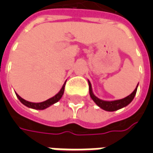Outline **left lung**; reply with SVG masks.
Returning <instances> with one entry per match:
<instances>
[{"instance_id": "8db88e82", "label": "left lung", "mask_w": 153, "mask_h": 153, "mask_svg": "<svg viewBox=\"0 0 153 153\" xmlns=\"http://www.w3.org/2000/svg\"><path fill=\"white\" fill-rule=\"evenodd\" d=\"M88 85H89V94L91 98L93 99L94 102L96 103L97 106H99L100 108H102L104 111H115L117 110H120L125 107L126 106H128L129 103L131 102L133 99L134 98L135 94L137 93V88H138V85L136 87V88L134 90V92L129 94L128 96H127L125 98H122L120 100H115V101H104L98 98L97 97L94 95V93L93 92V88H92V84L90 83L89 80H88Z\"/></svg>"}]
</instances>
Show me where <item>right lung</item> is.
<instances>
[{
	"label": "right lung",
	"mask_w": 153,
	"mask_h": 153,
	"mask_svg": "<svg viewBox=\"0 0 153 153\" xmlns=\"http://www.w3.org/2000/svg\"><path fill=\"white\" fill-rule=\"evenodd\" d=\"M66 82V81H65ZM65 82L63 84L62 88H60V90L58 92V93H56V95L52 97H51L49 99L46 100L44 102H28V101H26L24 98H22L21 97L19 96L17 93L16 96L19 98V100L20 101V102L22 104H24L25 106H26L28 108H32V109H35V110H44L47 109V107H49L51 105H53L55 103H56L57 102H59L60 100V98L62 97L64 94V91H65Z\"/></svg>",
	"instance_id": "obj_1"
}]
</instances>
